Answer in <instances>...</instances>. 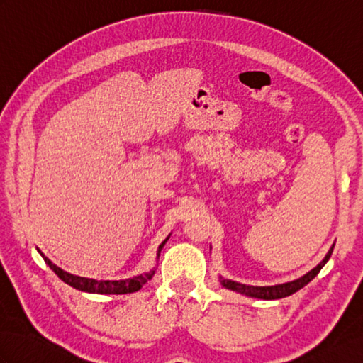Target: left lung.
Here are the masks:
<instances>
[{"instance_id": "1", "label": "left lung", "mask_w": 363, "mask_h": 363, "mask_svg": "<svg viewBox=\"0 0 363 363\" xmlns=\"http://www.w3.org/2000/svg\"><path fill=\"white\" fill-rule=\"evenodd\" d=\"M333 250H334V245L330 246V250L326 254V257L323 259L317 267H315L313 269H311L309 273H306L304 276H301L299 279H296V281L285 282V284H277V285H269V287H256V285H246V284H240V282H235V281L225 279V277H220V282H221L223 287H226L228 290L242 293V295L251 296V298L281 299V298L293 295V293L301 290V289L304 287V285L309 284L313 279V277L320 273V269L326 265V262L329 260L330 254H333Z\"/></svg>"}]
</instances>
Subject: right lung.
Listing matches in <instances>:
<instances>
[{"label":"right lung","mask_w":363,"mask_h":363,"mask_svg":"<svg viewBox=\"0 0 363 363\" xmlns=\"http://www.w3.org/2000/svg\"><path fill=\"white\" fill-rule=\"evenodd\" d=\"M169 238V235L165 238L164 242L159 245L157 250V257L160 256V251L164 248V245L167 243V240ZM37 251L42 254L43 260L46 262L54 273H56L60 279H62L65 284L72 285L73 289L81 290V291H87V293H99V295H125V293H134L137 290H140L143 285L151 281V277L154 276V269L148 273L138 274L134 277H129V279H121V281H96V279H89V277H81V276H74L72 273L64 272L62 268H59L57 265H54L52 262L45 257V254L37 248Z\"/></svg>","instance_id":"right-lung-1"}]
</instances>
